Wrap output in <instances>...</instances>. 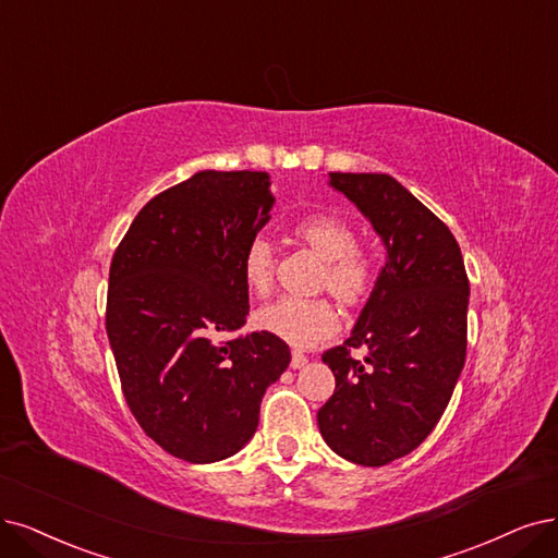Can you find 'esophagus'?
Returning a JSON list of instances; mask_svg holds the SVG:
<instances>
[{"label":"esophagus","mask_w":558,"mask_h":558,"mask_svg":"<svg viewBox=\"0 0 558 558\" xmlns=\"http://www.w3.org/2000/svg\"><path fill=\"white\" fill-rule=\"evenodd\" d=\"M305 363H307V356H305V354H301V352H292V363H290V367H292V369H301Z\"/></svg>","instance_id":"obj_1"}]
</instances>
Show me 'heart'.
<instances>
[{
  "label": "heart",
  "mask_w": 558,
  "mask_h": 558,
  "mask_svg": "<svg viewBox=\"0 0 558 558\" xmlns=\"http://www.w3.org/2000/svg\"><path fill=\"white\" fill-rule=\"evenodd\" d=\"M294 236L324 259L322 284L338 301L354 305L373 292L377 280V257L365 245L356 243L354 225L331 214H307L294 222ZM276 257L264 236L245 243L241 255V276L247 290L257 296L271 292ZM255 324L287 344L311 349L331 340L340 317L328 299L282 296L259 307Z\"/></svg>",
  "instance_id": "obj_1"
}]
</instances>
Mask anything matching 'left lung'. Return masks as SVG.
Wrapping results in <instances>:
<instances>
[{
	"label": "left lung",
	"instance_id": "left-lung-1",
	"mask_svg": "<svg viewBox=\"0 0 558 558\" xmlns=\"http://www.w3.org/2000/svg\"><path fill=\"white\" fill-rule=\"evenodd\" d=\"M386 245V264L340 347L324 352L336 390L317 411L340 458L384 466L418 448L446 411L466 356L469 278L456 236L388 174L328 172ZM367 345L365 362L348 354Z\"/></svg>",
	"mask_w": 558,
	"mask_h": 558
}]
</instances>
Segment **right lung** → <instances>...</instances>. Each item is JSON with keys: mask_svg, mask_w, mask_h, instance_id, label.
I'll return each instance as SVG.
<instances>
[{"mask_svg": "<svg viewBox=\"0 0 558 558\" xmlns=\"http://www.w3.org/2000/svg\"><path fill=\"white\" fill-rule=\"evenodd\" d=\"M266 172L204 170L142 206L110 266L106 328L123 398L170 456L209 464L253 439L266 388L292 361L245 324V243L276 202Z\"/></svg>", "mask_w": 558, "mask_h": 558, "instance_id": "obj_1", "label": "right lung"}]
</instances>
